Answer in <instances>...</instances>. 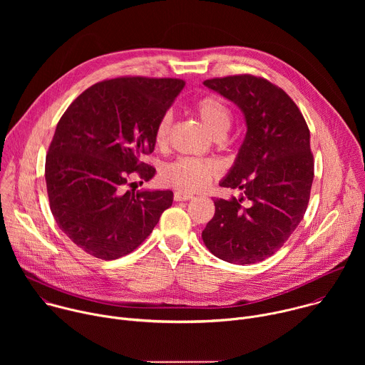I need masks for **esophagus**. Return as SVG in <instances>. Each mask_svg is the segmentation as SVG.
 Returning <instances> with one entry per match:
<instances>
[{
    "mask_svg": "<svg viewBox=\"0 0 365 365\" xmlns=\"http://www.w3.org/2000/svg\"><path fill=\"white\" fill-rule=\"evenodd\" d=\"M175 200L176 202H185V200H190V199H193L195 196L193 195H190V193H186V192H175Z\"/></svg>",
    "mask_w": 365,
    "mask_h": 365,
    "instance_id": "34e87169",
    "label": "esophagus"
}]
</instances>
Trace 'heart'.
I'll list each match as a JSON object with an SVG mask.
<instances>
[{
  "instance_id": "obj_1",
  "label": "heart",
  "mask_w": 365,
  "mask_h": 365,
  "mask_svg": "<svg viewBox=\"0 0 365 365\" xmlns=\"http://www.w3.org/2000/svg\"><path fill=\"white\" fill-rule=\"evenodd\" d=\"M196 114L200 118L205 128L214 137L225 135L231 127V110L227 102L218 96H205L196 103ZM172 125L170 114H165L158 127H155L154 140L158 145H163L168 141V135ZM220 173L217 163L211 160L199 159H179L173 163L166 165L162 169L160 178L165 185L185 190L196 192L203 189L207 183L212 182Z\"/></svg>"
}]
</instances>
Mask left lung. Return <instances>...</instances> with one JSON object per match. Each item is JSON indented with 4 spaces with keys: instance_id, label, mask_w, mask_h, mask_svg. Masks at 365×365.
I'll return each mask as SVG.
<instances>
[{
    "instance_id": "obj_1",
    "label": "left lung",
    "mask_w": 365,
    "mask_h": 365,
    "mask_svg": "<svg viewBox=\"0 0 365 365\" xmlns=\"http://www.w3.org/2000/svg\"><path fill=\"white\" fill-rule=\"evenodd\" d=\"M203 85L234 102L247 127L234 165L220 182L241 195L214 200L215 215L202 231L203 242L227 263L263 262L306 212L314 182L309 128L292 98L263 78L237 75Z\"/></svg>"
}]
</instances>
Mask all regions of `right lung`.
<instances>
[{
	"mask_svg": "<svg viewBox=\"0 0 365 365\" xmlns=\"http://www.w3.org/2000/svg\"><path fill=\"white\" fill-rule=\"evenodd\" d=\"M183 86L172 78L103 81L82 92L58 123L46 155L50 210L88 254L115 259L134 251L172 206V190L128 189V176L155 175L141 158L153 153L155 127Z\"/></svg>",
	"mask_w": 365,
	"mask_h": 365,
	"instance_id": "right-lung-1",
	"label": "right lung"
}]
</instances>
